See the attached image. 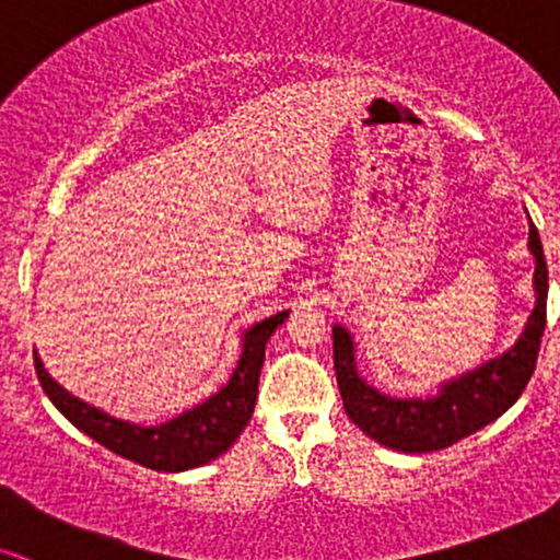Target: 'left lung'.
<instances>
[{
    "label": "left lung",
    "mask_w": 560,
    "mask_h": 560,
    "mask_svg": "<svg viewBox=\"0 0 560 560\" xmlns=\"http://www.w3.org/2000/svg\"><path fill=\"white\" fill-rule=\"evenodd\" d=\"M529 252L535 254L537 306L520 342L470 374L444 384L431 399H395L365 384L358 376L348 329L335 327L337 386L345 412L365 436L407 454L439 452L493 423L522 397L524 386L535 374L548 316V265L535 223H529Z\"/></svg>",
    "instance_id": "left-lung-1"
}]
</instances>
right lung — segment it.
<instances>
[{
    "mask_svg": "<svg viewBox=\"0 0 560 560\" xmlns=\"http://www.w3.org/2000/svg\"><path fill=\"white\" fill-rule=\"evenodd\" d=\"M288 319V312H280L269 319L254 324L244 337V353L228 382L218 395L207 402L186 410L168 423L144 428L127 420L112 418L98 407L82 402L48 376L38 353H33L38 382L44 392L57 405V410L69 423H74L82 433L98 441L101 446L112 448L119 457H127L137 465L150 467L158 472H182L205 462L220 457L241 436L254 405H257L259 371L265 363V345L275 329Z\"/></svg>",
    "mask_w": 560,
    "mask_h": 560,
    "instance_id": "right-lung-1",
    "label": "right lung"
}]
</instances>
